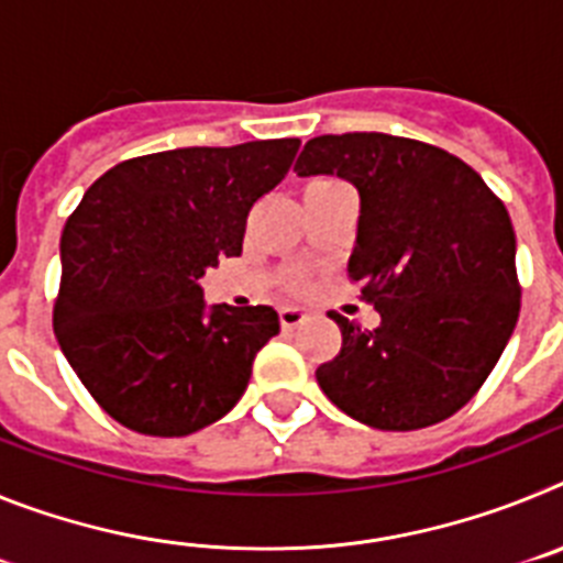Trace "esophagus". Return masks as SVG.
Listing matches in <instances>:
<instances>
[{
  "label": "esophagus",
  "instance_id": "esophagus-1",
  "mask_svg": "<svg viewBox=\"0 0 563 563\" xmlns=\"http://www.w3.org/2000/svg\"><path fill=\"white\" fill-rule=\"evenodd\" d=\"M278 321H282L285 330H296V327H301L307 321V310H301V307H282L278 310Z\"/></svg>",
  "mask_w": 563,
  "mask_h": 563
}]
</instances>
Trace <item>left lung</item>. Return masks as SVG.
<instances>
[{
  "mask_svg": "<svg viewBox=\"0 0 563 563\" xmlns=\"http://www.w3.org/2000/svg\"><path fill=\"white\" fill-rule=\"evenodd\" d=\"M292 172L357 188L346 273L380 312L375 330L332 312L343 343L316 369L321 391L380 431L426 429L460 411L519 321L505 202L445 148L383 132L312 137Z\"/></svg>",
  "mask_w": 563,
  "mask_h": 563,
  "instance_id": "8db88e82",
  "label": "left lung"
}]
</instances>
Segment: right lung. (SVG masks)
I'll return each mask as SVG.
<instances>
[{"instance_id": "1", "label": "right lung", "mask_w": 563, "mask_h": 563, "mask_svg": "<svg viewBox=\"0 0 563 563\" xmlns=\"http://www.w3.org/2000/svg\"><path fill=\"white\" fill-rule=\"evenodd\" d=\"M301 141L191 146L123 161L84 194L62 233L53 330L112 420L188 437L245 395L273 307H208L200 278L239 256L253 202L285 180Z\"/></svg>"}]
</instances>
